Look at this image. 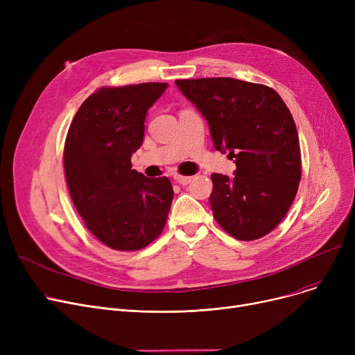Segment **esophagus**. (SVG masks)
I'll use <instances>...</instances> for the list:
<instances>
[{
    "mask_svg": "<svg viewBox=\"0 0 355 355\" xmlns=\"http://www.w3.org/2000/svg\"><path fill=\"white\" fill-rule=\"evenodd\" d=\"M174 181L181 184V185H189L191 181H193V177H184V175H178L175 174L174 175Z\"/></svg>",
    "mask_w": 355,
    "mask_h": 355,
    "instance_id": "obj_1",
    "label": "esophagus"
}]
</instances>
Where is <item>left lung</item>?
I'll return each instance as SVG.
<instances>
[{
	"instance_id": "1",
	"label": "left lung",
	"mask_w": 355,
	"mask_h": 355,
	"mask_svg": "<svg viewBox=\"0 0 355 355\" xmlns=\"http://www.w3.org/2000/svg\"><path fill=\"white\" fill-rule=\"evenodd\" d=\"M175 83L207 121L214 148L236 162L234 177L211 175L214 218L239 240L270 233L288 213L302 175L288 106L273 89L233 78Z\"/></svg>"
}]
</instances>
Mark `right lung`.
Listing matches in <instances>:
<instances>
[{"label":"right lung","instance_id":"right-lung-1","mask_svg":"<svg viewBox=\"0 0 355 355\" xmlns=\"http://www.w3.org/2000/svg\"><path fill=\"white\" fill-rule=\"evenodd\" d=\"M166 87H102L82 103L70 123L64 144L70 197L90 233L110 249L146 248L161 234L170 213V180L146 178L130 164L144 142L148 109Z\"/></svg>","mask_w":355,"mask_h":355}]
</instances>
